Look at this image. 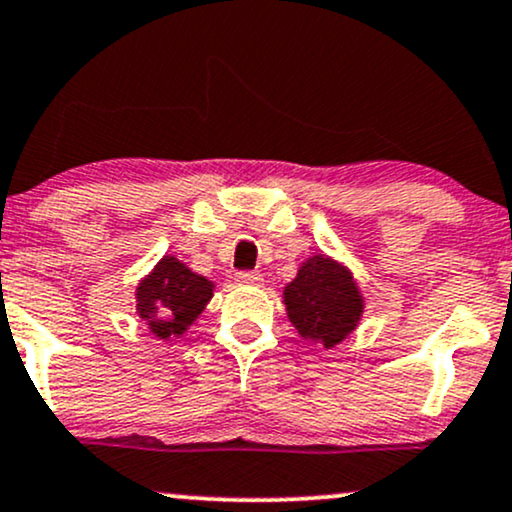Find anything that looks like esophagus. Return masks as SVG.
<instances>
[{
    "label": "esophagus",
    "mask_w": 512,
    "mask_h": 512,
    "mask_svg": "<svg viewBox=\"0 0 512 512\" xmlns=\"http://www.w3.org/2000/svg\"><path fill=\"white\" fill-rule=\"evenodd\" d=\"M236 281L243 283V286H260L262 283V274L257 272H238Z\"/></svg>",
    "instance_id": "34e87169"
}]
</instances>
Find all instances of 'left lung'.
<instances>
[{
    "label": "left lung",
    "mask_w": 512,
    "mask_h": 512,
    "mask_svg": "<svg viewBox=\"0 0 512 512\" xmlns=\"http://www.w3.org/2000/svg\"><path fill=\"white\" fill-rule=\"evenodd\" d=\"M288 319L310 343L334 348L357 326L362 298L346 267L329 257H310L283 291Z\"/></svg>",
    "instance_id": "left-lung-1"
}]
</instances>
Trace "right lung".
Returning <instances> with one entry per match:
<instances>
[{"mask_svg":"<svg viewBox=\"0 0 512 512\" xmlns=\"http://www.w3.org/2000/svg\"><path fill=\"white\" fill-rule=\"evenodd\" d=\"M138 315L157 338L181 336L212 298V283L176 257H164L138 286Z\"/></svg>","mask_w":512,"mask_h":512,"instance_id":"1","label":"right lung"}]
</instances>
